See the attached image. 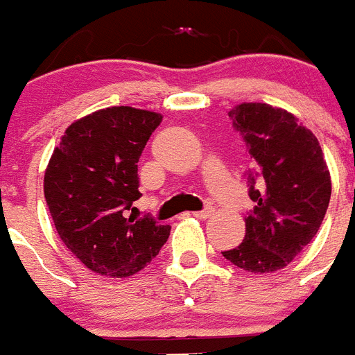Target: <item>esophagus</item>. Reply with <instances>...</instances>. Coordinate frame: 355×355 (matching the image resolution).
Masks as SVG:
<instances>
[{"label": "esophagus", "mask_w": 355, "mask_h": 355, "mask_svg": "<svg viewBox=\"0 0 355 355\" xmlns=\"http://www.w3.org/2000/svg\"><path fill=\"white\" fill-rule=\"evenodd\" d=\"M212 214H214L212 207H207V209L200 210V212H193V216L196 217V219H207V217H210Z\"/></svg>", "instance_id": "esophagus-1"}]
</instances>
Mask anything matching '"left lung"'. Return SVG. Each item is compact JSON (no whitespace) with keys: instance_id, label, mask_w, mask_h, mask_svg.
Instances as JSON below:
<instances>
[{"instance_id":"8db88e82","label":"left lung","mask_w":355,"mask_h":355,"mask_svg":"<svg viewBox=\"0 0 355 355\" xmlns=\"http://www.w3.org/2000/svg\"><path fill=\"white\" fill-rule=\"evenodd\" d=\"M228 114L257 171L248 177L254 209L244 219L245 237L223 257L248 272H276L317 235L331 200V173L315 134L288 111L244 102Z\"/></svg>"}]
</instances>
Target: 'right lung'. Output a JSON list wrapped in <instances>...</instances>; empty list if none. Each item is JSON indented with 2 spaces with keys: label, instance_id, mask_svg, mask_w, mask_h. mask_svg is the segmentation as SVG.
<instances>
[{
  "label": "right lung",
  "instance_id": "1",
  "mask_svg": "<svg viewBox=\"0 0 355 355\" xmlns=\"http://www.w3.org/2000/svg\"><path fill=\"white\" fill-rule=\"evenodd\" d=\"M162 114L113 106L67 127L44 175V196L60 239L94 272L129 277L145 269L171 226L127 210L141 198L138 161Z\"/></svg>",
  "mask_w": 355,
  "mask_h": 355
}]
</instances>
